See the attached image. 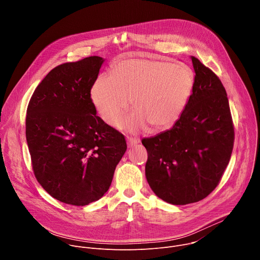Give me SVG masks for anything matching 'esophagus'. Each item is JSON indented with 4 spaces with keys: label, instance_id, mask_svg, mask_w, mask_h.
Listing matches in <instances>:
<instances>
[{
    "label": "esophagus",
    "instance_id": "1",
    "mask_svg": "<svg viewBox=\"0 0 260 260\" xmlns=\"http://www.w3.org/2000/svg\"><path fill=\"white\" fill-rule=\"evenodd\" d=\"M126 140H127V145H128V147H133V146H135V145H137V144L140 143V139H139V138L127 137Z\"/></svg>",
    "mask_w": 260,
    "mask_h": 260
}]
</instances>
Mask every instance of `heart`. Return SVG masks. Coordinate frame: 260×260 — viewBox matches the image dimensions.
Listing matches in <instances>:
<instances>
[{"label": "heart", "instance_id": "b5f03b06", "mask_svg": "<svg viewBox=\"0 0 260 260\" xmlns=\"http://www.w3.org/2000/svg\"><path fill=\"white\" fill-rule=\"evenodd\" d=\"M194 86L190 68L168 61L127 58L100 76L91 87V101L101 118L116 125L132 100L135 111L125 121L132 132L149 125L153 132L173 127L180 119Z\"/></svg>", "mask_w": 260, "mask_h": 260}]
</instances>
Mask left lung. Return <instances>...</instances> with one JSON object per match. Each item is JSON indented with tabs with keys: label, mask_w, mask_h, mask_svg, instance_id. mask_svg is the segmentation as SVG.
Returning a JSON list of instances; mask_svg holds the SVG:
<instances>
[{
	"label": "left lung",
	"mask_w": 260,
	"mask_h": 260,
	"mask_svg": "<svg viewBox=\"0 0 260 260\" xmlns=\"http://www.w3.org/2000/svg\"><path fill=\"white\" fill-rule=\"evenodd\" d=\"M194 86L180 119L166 132L145 138L146 179L172 205L197 203L218 185L233 152L235 132L224 86L191 56Z\"/></svg>",
	"instance_id": "8db88e82"
}]
</instances>
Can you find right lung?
I'll return each instance as SVG.
<instances>
[{"instance_id":"obj_1","label":"right lung","mask_w":260,"mask_h":260,"mask_svg":"<svg viewBox=\"0 0 260 260\" xmlns=\"http://www.w3.org/2000/svg\"><path fill=\"white\" fill-rule=\"evenodd\" d=\"M104 61L89 56L57 66L27 106L25 137L34 174L52 198L68 205L100 200L127 148L124 136L96 115L90 98Z\"/></svg>"}]
</instances>
